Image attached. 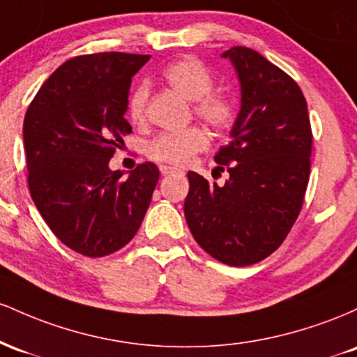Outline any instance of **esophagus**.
<instances>
[{
	"label": "esophagus",
	"mask_w": 357,
	"mask_h": 357,
	"mask_svg": "<svg viewBox=\"0 0 357 357\" xmlns=\"http://www.w3.org/2000/svg\"><path fill=\"white\" fill-rule=\"evenodd\" d=\"M159 171H161L162 176H167V174H176L179 173L178 167H173V166H166V165H161L159 166Z\"/></svg>",
	"instance_id": "34e87169"
}]
</instances>
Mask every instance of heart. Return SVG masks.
I'll return each mask as SVG.
<instances>
[{
	"mask_svg": "<svg viewBox=\"0 0 357 357\" xmlns=\"http://www.w3.org/2000/svg\"><path fill=\"white\" fill-rule=\"evenodd\" d=\"M162 79L176 92L195 100V114L215 129H227L236 117V104L227 93L211 92L215 77L196 59H181L169 63L162 70ZM149 99V87L141 82L130 92L127 100V112L134 122H142L146 117V105ZM208 147V136L202 127H190L181 132H162L147 146V154L155 161L167 165L184 166L195 154Z\"/></svg>",
	"mask_w": 357,
	"mask_h": 357,
	"instance_id": "heart-1",
	"label": "heart"
}]
</instances>
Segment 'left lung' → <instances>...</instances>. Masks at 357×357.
I'll list each match as a JSON object with an SVG mask.
<instances>
[{
  "instance_id": "1",
  "label": "left lung",
  "mask_w": 357,
  "mask_h": 357,
  "mask_svg": "<svg viewBox=\"0 0 357 357\" xmlns=\"http://www.w3.org/2000/svg\"><path fill=\"white\" fill-rule=\"evenodd\" d=\"M238 73L241 107L228 146L215 155L230 179L210 184L188 173V227L221 264L245 267L280 247L309 183L312 130L304 93L277 65L247 47L223 53Z\"/></svg>"
}]
</instances>
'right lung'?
Returning a JSON list of instances; mask_svg holds the SVG:
<instances>
[{
    "instance_id": "1",
    "label": "right lung",
    "mask_w": 357,
    "mask_h": 357,
    "mask_svg": "<svg viewBox=\"0 0 357 357\" xmlns=\"http://www.w3.org/2000/svg\"><path fill=\"white\" fill-rule=\"evenodd\" d=\"M149 55L104 52L60 65L31 100L23 122L31 199L61 243L105 257L134 238L159 179L153 162L129 178L110 171L122 137L132 77Z\"/></svg>"
}]
</instances>
